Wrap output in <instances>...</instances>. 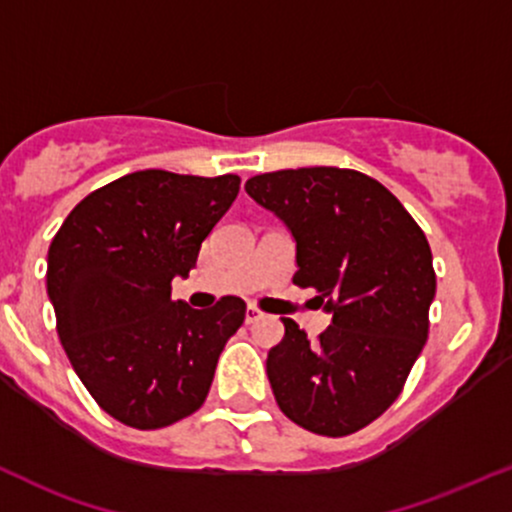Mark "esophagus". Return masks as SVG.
<instances>
[{
  "label": "esophagus",
  "instance_id": "obj_1",
  "mask_svg": "<svg viewBox=\"0 0 512 512\" xmlns=\"http://www.w3.org/2000/svg\"><path fill=\"white\" fill-rule=\"evenodd\" d=\"M262 318H265V313H262L260 308H257V306H247V311H245L247 323H257V320H262Z\"/></svg>",
  "mask_w": 512,
  "mask_h": 512
}]
</instances>
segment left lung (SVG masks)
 Returning <instances> with one entry per match:
<instances>
[{
  "label": "left lung",
  "mask_w": 512,
  "mask_h": 512,
  "mask_svg": "<svg viewBox=\"0 0 512 512\" xmlns=\"http://www.w3.org/2000/svg\"><path fill=\"white\" fill-rule=\"evenodd\" d=\"M245 192L289 228L294 284L313 286L333 316L316 342L282 318L284 340L267 355L274 398L301 428L352 435L396 401L428 340V238L384 184L355 170L267 172Z\"/></svg>",
  "instance_id": "obj_1"
}]
</instances>
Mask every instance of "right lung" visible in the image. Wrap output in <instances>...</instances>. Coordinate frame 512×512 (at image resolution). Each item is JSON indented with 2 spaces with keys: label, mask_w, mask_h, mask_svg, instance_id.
I'll list each match as a JSON object with an SVG mask.
<instances>
[{
  "label": "right lung",
  "mask_w": 512,
  "mask_h": 512,
  "mask_svg": "<svg viewBox=\"0 0 512 512\" xmlns=\"http://www.w3.org/2000/svg\"><path fill=\"white\" fill-rule=\"evenodd\" d=\"M238 174H126L70 211L48 250V299L72 369L128 428L157 430L199 411L245 301L209 311L172 301L201 243L230 209Z\"/></svg>",
  "instance_id": "1"
}]
</instances>
